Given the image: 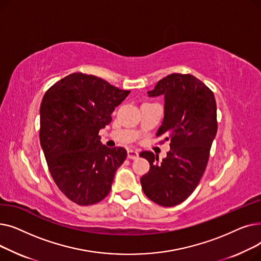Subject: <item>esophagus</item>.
<instances>
[{
	"label": "esophagus",
	"instance_id": "34e87169",
	"mask_svg": "<svg viewBox=\"0 0 261 261\" xmlns=\"http://www.w3.org/2000/svg\"><path fill=\"white\" fill-rule=\"evenodd\" d=\"M128 158L132 159V160H136L139 158V152L136 151V150L130 149V150H128Z\"/></svg>",
	"mask_w": 261,
	"mask_h": 261
}]
</instances>
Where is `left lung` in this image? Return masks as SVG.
<instances>
[{"instance_id": "left-lung-1", "label": "left lung", "mask_w": 261, "mask_h": 261, "mask_svg": "<svg viewBox=\"0 0 261 261\" xmlns=\"http://www.w3.org/2000/svg\"><path fill=\"white\" fill-rule=\"evenodd\" d=\"M148 94L165 97V115L156 136H164L161 143L170 142V151L161 164L151 151L141 152L150 164L141 184L147 198L174 206L193 194L206 169L218 129L215 95L190 74L164 77Z\"/></svg>"}]
</instances>
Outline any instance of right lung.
Listing matches in <instances>:
<instances>
[{"label":"right lung","instance_id":"obj_1","mask_svg":"<svg viewBox=\"0 0 261 261\" xmlns=\"http://www.w3.org/2000/svg\"><path fill=\"white\" fill-rule=\"evenodd\" d=\"M129 93L94 75L73 73L43 96L40 144L48 170L61 193L81 206L109 195L114 174L127 158L125 148L101 145L98 133Z\"/></svg>","mask_w":261,"mask_h":261}]
</instances>
